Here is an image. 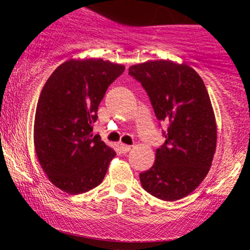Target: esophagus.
Instances as JSON below:
<instances>
[{"mask_svg": "<svg viewBox=\"0 0 250 250\" xmlns=\"http://www.w3.org/2000/svg\"><path fill=\"white\" fill-rule=\"evenodd\" d=\"M120 149H121L122 153H128V151L131 149V146L125 145V143H120Z\"/></svg>", "mask_w": 250, "mask_h": 250, "instance_id": "obj_1", "label": "esophagus"}]
</instances>
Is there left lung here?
<instances>
[{"instance_id":"1","label":"left lung","mask_w":250,"mask_h":250,"mask_svg":"<svg viewBox=\"0 0 250 250\" xmlns=\"http://www.w3.org/2000/svg\"><path fill=\"white\" fill-rule=\"evenodd\" d=\"M147 91L155 115L168 125L155 162L140 174L145 190L165 201L187 196L211 167L217 129L210 97L199 74L186 63L147 61L129 68Z\"/></svg>"}]
</instances>
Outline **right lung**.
<instances>
[{
    "mask_svg": "<svg viewBox=\"0 0 250 250\" xmlns=\"http://www.w3.org/2000/svg\"><path fill=\"white\" fill-rule=\"evenodd\" d=\"M125 65L102 59L62 63L40 94L34 122V147L54 186L70 195L97 187L115 150L93 134L97 109Z\"/></svg>",
    "mask_w": 250,
    "mask_h": 250,
    "instance_id": "right-lung-1",
    "label": "right lung"
}]
</instances>
